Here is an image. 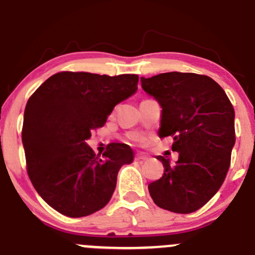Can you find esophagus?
<instances>
[{
    "mask_svg": "<svg viewBox=\"0 0 255 255\" xmlns=\"http://www.w3.org/2000/svg\"><path fill=\"white\" fill-rule=\"evenodd\" d=\"M135 159L139 160V162H144V160L148 159V155L145 153H137L135 154Z\"/></svg>",
    "mask_w": 255,
    "mask_h": 255,
    "instance_id": "obj_1",
    "label": "esophagus"
}]
</instances>
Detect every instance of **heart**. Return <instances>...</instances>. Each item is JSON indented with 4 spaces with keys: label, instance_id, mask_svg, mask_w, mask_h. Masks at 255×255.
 <instances>
[{
    "label": "heart",
    "instance_id": "1",
    "mask_svg": "<svg viewBox=\"0 0 255 255\" xmlns=\"http://www.w3.org/2000/svg\"><path fill=\"white\" fill-rule=\"evenodd\" d=\"M130 139H132L133 142H142L143 138L140 137L139 134H130Z\"/></svg>",
    "mask_w": 255,
    "mask_h": 255
}]
</instances>
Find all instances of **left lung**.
<instances>
[{
    "instance_id": "1",
    "label": "left lung",
    "mask_w": 255,
    "mask_h": 255,
    "mask_svg": "<svg viewBox=\"0 0 255 255\" xmlns=\"http://www.w3.org/2000/svg\"><path fill=\"white\" fill-rule=\"evenodd\" d=\"M144 92L162 107L158 135L173 137L175 164L158 155L162 178L148 185L158 207L188 214L218 192L236 143L234 108L223 88L208 76L168 72L140 78Z\"/></svg>"
}]
</instances>
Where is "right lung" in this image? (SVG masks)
<instances>
[{
  "label": "right lung",
  "mask_w": 255,
  "mask_h": 255,
  "mask_svg": "<svg viewBox=\"0 0 255 255\" xmlns=\"http://www.w3.org/2000/svg\"><path fill=\"white\" fill-rule=\"evenodd\" d=\"M137 85V75L59 72L29 97L22 128L27 173L42 199L63 216L80 218L102 209L120 168L133 162L125 143H111L101 158L86 140Z\"/></svg>",
  "instance_id": "obj_1"
}]
</instances>
